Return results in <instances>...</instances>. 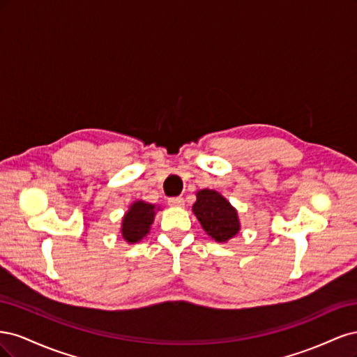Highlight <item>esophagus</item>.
<instances>
[{"label": "esophagus", "instance_id": "obj_1", "mask_svg": "<svg viewBox=\"0 0 357 357\" xmlns=\"http://www.w3.org/2000/svg\"><path fill=\"white\" fill-rule=\"evenodd\" d=\"M168 205H171V207H183V205H185V199L181 197H172L168 199Z\"/></svg>", "mask_w": 357, "mask_h": 357}]
</instances>
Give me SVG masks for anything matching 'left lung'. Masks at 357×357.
I'll return each mask as SVG.
<instances>
[{
  "instance_id": "1",
  "label": "left lung",
  "mask_w": 357,
  "mask_h": 357,
  "mask_svg": "<svg viewBox=\"0 0 357 357\" xmlns=\"http://www.w3.org/2000/svg\"><path fill=\"white\" fill-rule=\"evenodd\" d=\"M204 231L219 243L228 241L240 231L238 215L235 208L215 190L204 189L197 193V202L192 207Z\"/></svg>"
}]
</instances>
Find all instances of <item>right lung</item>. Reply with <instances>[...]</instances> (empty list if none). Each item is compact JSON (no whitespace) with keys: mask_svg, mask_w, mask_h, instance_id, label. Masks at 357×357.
<instances>
[{"mask_svg":"<svg viewBox=\"0 0 357 357\" xmlns=\"http://www.w3.org/2000/svg\"><path fill=\"white\" fill-rule=\"evenodd\" d=\"M155 219V205L137 201L125 214L122 223V235L128 243H137L149 234L150 225Z\"/></svg>","mask_w":357,"mask_h":357,"instance_id":"add662e5","label":"right lung"}]
</instances>
